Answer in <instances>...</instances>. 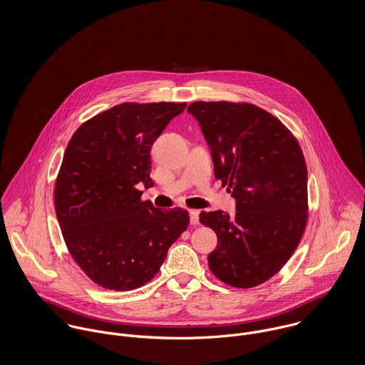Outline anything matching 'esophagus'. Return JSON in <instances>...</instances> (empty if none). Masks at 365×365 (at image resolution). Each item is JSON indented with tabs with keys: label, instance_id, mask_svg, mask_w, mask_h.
Wrapping results in <instances>:
<instances>
[{
	"label": "esophagus",
	"instance_id": "obj_1",
	"mask_svg": "<svg viewBox=\"0 0 365 365\" xmlns=\"http://www.w3.org/2000/svg\"><path fill=\"white\" fill-rule=\"evenodd\" d=\"M190 219H191L192 225H198L200 223V210L190 209Z\"/></svg>",
	"mask_w": 365,
	"mask_h": 365
}]
</instances>
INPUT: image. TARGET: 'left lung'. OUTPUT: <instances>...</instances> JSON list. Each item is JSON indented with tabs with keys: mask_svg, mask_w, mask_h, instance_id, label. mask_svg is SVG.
Instances as JSON below:
<instances>
[{
	"mask_svg": "<svg viewBox=\"0 0 365 365\" xmlns=\"http://www.w3.org/2000/svg\"><path fill=\"white\" fill-rule=\"evenodd\" d=\"M188 112L208 142L215 178L236 200L235 216L200 213L201 223L217 236L209 268L230 287H257L284 267L304 235L305 157L289 129L257 105L198 101Z\"/></svg>",
	"mask_w": 365,
	"mask_h": 365,
	"instance_id": "obj_1",
	"label": "left lung"
}]
</instances>
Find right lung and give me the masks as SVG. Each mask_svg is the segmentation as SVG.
I'll list each match as a JSON object with an SVG mask.
<instances>
[{"instance_id":"obj_1","label":"right lung","mask_w":365,"mask_h":365,"mask_svg":"<svg viewBox=\"0 0 365 365\" xmlns=\"http://www.w3.org/2000/svg\"><path fill=\"white\" fill-rule=\"evenodd\" d=\"M185 106L115 105L84 122L66 148L54 185L57 220L71 257L103 288L148 284L190 225L185 209L155 208L136 188L153 187L150 149Z\"/></svg>"}]
</instances>
